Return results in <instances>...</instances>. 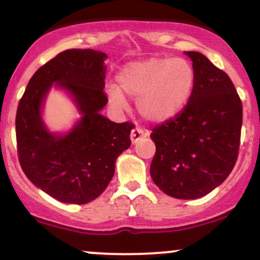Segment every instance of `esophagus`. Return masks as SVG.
<instances>
[{
	"label": "esophagus",
	"mask_w": 260,
	"mask_h": 260,
	"mask_svg": "<svg viewBox=\"0 0 260 260\" xmlns=\"http://www.w3.org/2000/svg\"><path fill=\"white\" fill-rule=\"evenodd\" d=\"M144 137H147V133H145L143 129H140V128H134L132 132H131V140H132V144H136L140 138H144Z\"/></svg>",
	"instance_id": "34e87169"
}]
</instances>
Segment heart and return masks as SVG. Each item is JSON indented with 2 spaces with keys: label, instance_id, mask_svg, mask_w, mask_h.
Here are the masks:
<instances>
[{
  "label": "heart",
  "instance_id": "b5f03b06",
  "mask_svg": "<svg viewBox=\"0 0 260 260\" xmlns=\"http://www.w3.org/2000/svg\"><path fill=\"white\" fill-rule=\"evenodd\" d=\"M196 74L184 58L150 57L129 62L117 74L118 86H106L110 105L126 107V98L137 100L143 118L161 123L175 117L186 106L194 88Z\"/></svg>",
  "mask_w": 260,
  "mask_h": 260
}]
</instances>
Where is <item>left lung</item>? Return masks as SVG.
<instances>
[{"instance_id": "left-lung-1", "label": "left lung", "mask_w": 260, "mask_h": 260, "mask_svg": "<svg viewBox=\"0 0 260 260\" xmlns=\"http://www.w3.org/2000/svg\"><path fill=\"white\" fill-rule=\"evenodd\" d=\"M192 59L196 80L187 105L153 129L154 183L177 199H197L222 183L240 148L242 103L234 83L201 52Z\"/></svg>"}]
</instances>
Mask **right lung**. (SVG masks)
<instances>
[{
  "instance_id": "right-lung-1",
  "label": "right lung",
  "mask_w": 260,
  "mask_h": 260,
  "mask_svg": "<svg viewBox=\"0 0 260 260\" xmlns=\"http://www.w3.org/2000/svg\"><path fill=\"white\" fill-rule=\"evenodd\" d=\"M105 52L66 50L41 66L29 80L16 116L18 156L34 186L68 204L99 197L129 148V122L115 123L100 113L106 106ZM51 88L64 91L81 117L67 133H52L42 117Z\"/></svg>"
}]
</instances>
